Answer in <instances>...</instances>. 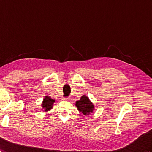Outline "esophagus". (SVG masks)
<instances>
[{"instance_id": "esophagus-1", "label": "esophagus", "mask_w": 152, "mask_h": 152, "mask_svg": "<svg viewBox=\"0 0 152 152\" xmlns=\"http://www.w3.org/2000/svg\"><path fill=\"white\" fill-rule=\"evenodd\" d=\"M64 100H65V101H69L70 98H65L64 99Z\"/></svg>"}]
</instances>
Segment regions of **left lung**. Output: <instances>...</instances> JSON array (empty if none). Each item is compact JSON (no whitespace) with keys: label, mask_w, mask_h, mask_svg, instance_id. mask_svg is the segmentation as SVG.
Segmentation results:
<instances>
[{"label":"left lung","mask_w":152,"mask_h":152,"mask_svg":"<svg viewBox=\"0 0 152 152\" xmlns=\"http://www.w3.org/2000/svg\"><path fill=\"white\" fill-rule=\"evenodd\" d=\"M76 106L79 112H81L84 115H88L93 112L94 107L92 103L89 100L88 98L85 95L81 97L79 101H76Z\"/></svg>","instance_id":"8db88e82"}]
</instances>
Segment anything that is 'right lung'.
I'll use <instances>...</instances> for the list:
<instances>
[{
  "label": "right lung",
  "instance_id": "1",
  "mask_svg": "<svg viewBox=\"0 0 152 152\" xmlns=\"http://www.w3.org/2000/svg\"><path fill=\"white\" fill-rule=\"evenodd\" d=\"M54 102H55V101L51 98H50V96H45V98L44 100H43V102L42 103V107L43 108V109H44L45 112H48L50 109H52Z\"/></svg>",
  "mask_w": 152,
  "mask_h": 152
}]
</instances>
